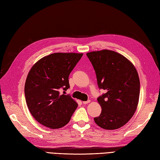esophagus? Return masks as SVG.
<instances>
[{
    "label": "esophagus",
    "mask_w": 160,
    "mask_h": 160,
    "mask_svg": "<svg viewBox=\"0 0 160 160\" xmlns=\"http://www.w3.org/2000/svg\"><path fill=\"white\" fill-rule=\"evenodd\" d=\"M90 102H91V100H87V101H84V102H83V104H89V103Z\"/></svg>",
    "instance_id": "obj_1"
}]
</instances>
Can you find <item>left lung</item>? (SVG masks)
<instances>
[{"mask_svg":"<svg viewBox=\"0 0 160 160\" xmlns=\"http://www.w3.org/2000/svg\"><path fill=\"white\" fill-rule=\"evenodd\" d=\"M96 71L98 85L105 93L98 98L102 112L94 121L100 127L114 130L123 127L135 113L140 97L138 71L127 58L113 51L87 53Z\"/></svg>","mask_w":160,"mask_h":160,"instance_id":"1","label":"left lung"}]
</instances>
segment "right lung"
Listing matches in <instances>:
<instances>
[{"label":"right lung","instance_id":"1","mask_svg":"<svg viewBox=\"0 0 160 160\" xmlns=\"http://www.w3.org/2000/svg\"><path fill=\"white\" fill-rule=\"evenodd\" d=\"M82 55L54 53L39 60L30 69L25 85V100L40 124L56 129L69 122L78 104L64 94L69 88V74Z\"/></svg>","mask_w":160,"mask_h":160}]
</instances>
